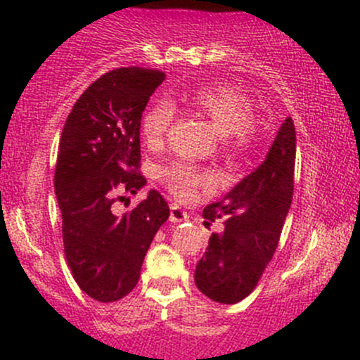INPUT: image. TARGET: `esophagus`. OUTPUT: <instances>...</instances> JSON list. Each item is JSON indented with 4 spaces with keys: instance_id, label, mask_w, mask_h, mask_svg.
Listing matches in <instances>:
<instances>
[{
    "instance_id": "obj_1",
    "label": "esophagus",
    "mask_w": 360,
    "mask_h": 360,
    "mask_svg": "<svg viewBox=\"0 0 360 360\" xmlns=\"http://www.w3.org/2000/svg\"><path fill=\"white\" fill-rule=\"evenodd\" d=\"M187 218H188L187 213H185L180 206L172 205V207H169V221H173V224H180V221H185Z\"/></svg>"
}]
</instances>
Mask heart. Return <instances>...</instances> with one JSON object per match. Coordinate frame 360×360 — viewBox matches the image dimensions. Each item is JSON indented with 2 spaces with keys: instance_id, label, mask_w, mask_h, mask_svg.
Returning a JSON list of instances; mask_svg holds the SVG:
<instances>
[{
  "instance_id": "1",
  "label": "heart",
  "mask_w": 360,
  "mask_h": 360,
  "mask_svg": "<svg viewBox=\"0 0 360 360\" xmlns=\"http://www.w3.org/2000/svg\"><path fill=\"white\" fill-rule=\"evenodd\" d=\"M187 105L210 120L224 135V149L232 155H244L258 142L255 112L250 100L229 86H202L188 95ZM175 110L165 100H158L143 112L142 139L147 147L159 149L172 124ZM159 180L176 199H191L195 191L211 184V175L187 161H172L159 168Z\"/></svg>"
}]
</instances>
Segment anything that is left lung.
<instances>
[{"label": "left lung", "mask_w": 360, "mask_h": 360, "mask_svg": "<svg viewBox=\"0 0 360 360\" xmlns=\"http://www.w3.org/2000/svg\"><path fill=\"white\" fill-rule=\"evenodd\" d=\"M296 131L288 117L266 159L221 201L202 211L205 225L224 220L213 232L194 281L202 295L218 303L240 302L257 288L279 244L295 188Z\"/></svg>", "instance_id": "left-lung-1"}]
</instances>
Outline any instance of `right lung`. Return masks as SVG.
Here are the masks:
<instances>
[{
	"label": "right lung",
	"instance_id": "obj_1",
	"mask_svg": "<svg viewBox=\"0 0 360 360\" xmlns=\"http://www.w3.org/2000/svg\"><path fill=\"white\" fill-rule=\"evenodd\" d=\"M166 77L147 68H120L84 90L65 120L55 166L65 260L74 281L97 302L124 298L136 286L143 258L169 207L150 191L123 217L114 195L146 185L140 172V121Z\"/></svg>",
	"mask_w": 360,
	"mask_h": 360
}]
</instances>
